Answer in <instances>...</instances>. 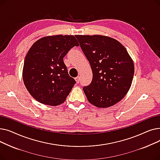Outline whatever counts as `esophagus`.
Wrapping results in <instances>:
<instances>
[{"label":"esophagus","instance_id":"obj_1","mask_svg":"<svg viewBox=\"0 0 160 160\" xmlns=\"http://www.w3.org/2000/svg\"><path fill=\"white\" fill-rule=\"evenodd\" d=\"M75 80H76V82H77V83H79L80 82V77H76L75 78Z\"/></svg>","mask_w":160,"mask_h":160}]
</instances>
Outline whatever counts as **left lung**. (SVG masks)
Here are the masks:
<instances>
[{
    "label": "left lung",
    "mask_w": 160,
    "mask_h": 160,
    "mask_svg": "<svg viewBox=\"0 0 160 160\" xmlns=\"http://www.w3.org/2000/svg\"><path fill=\"white\" fill-rule=\"evenodd\" d=\"M88 60L93 79L83 90L88 101L97 108L119 102L129 91L134 64L126 48L117 40L100 35H77Z\"/></svg>",
    "instance_id": "obj_1"
}]
</instances>
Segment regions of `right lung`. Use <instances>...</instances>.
Segmentation results:
<instances>
[{
    "label": "right lung",
    "mask_w": 160,
    "mask_h": 160,
    "mask_svg": "<svg viewBox=\"0 0 160 160\" xmlns=\"http://www.w3.org/2000/svg\"><path fill=\"white\" fill-rule=\"evenodd\" d=\"M79 46L72 35L43 37L29 49L22 69L24 84L37 101L56 106L66 100L76 81L67 72L63 58Z\"/></svg>",
    "instance_id": "right-lung-1"
}]
</instances>
